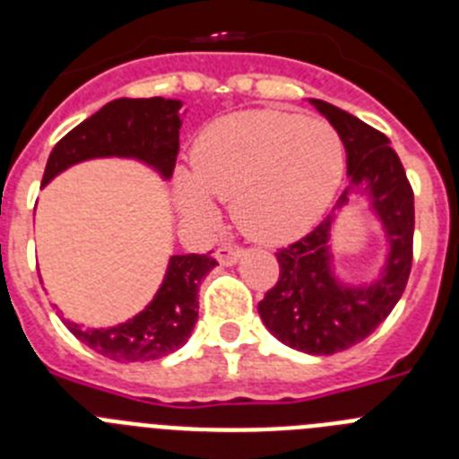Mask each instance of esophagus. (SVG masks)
I'll return each instance as SVG.
<instances>
[{"label":"esophagus","instance_id":"1","mask_svg":"<svg viewBox=\"0 0 459 459\" xmlns=\"http://www.w3.org/2000/svg\"><path fill=\"white\" fill-rule=\"evenodd\" d=\"M243 255L241 246H234V243H225L216 250V257L222 266H232L234 262H238V257Z\"/></svg>","mask_w":459,"mask_h":459}]
</instances>
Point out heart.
Wrapping results in <instances>:
<instances>
[{"label": "heart", "mask_w": 459, "mask_h": 459, "mask_svg": "<svg viewBox=\"0 0 459 459\" xmlns=\"http://www.w3.org/2000/svg\"><path fill=\"white\" fill-rule=\"evenodd\" d=\"M342 135L319 117L248 109L200 133L190 174L179 179L181 206L213 218L218 200L234 197V216L264 241L299 237L322 218L344 174Z\"/></svg>", "instance_id": "b5f03b06"}]
</instances>
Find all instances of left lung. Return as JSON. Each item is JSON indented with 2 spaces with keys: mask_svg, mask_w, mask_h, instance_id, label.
Masks as SVG:
<instances>
[{
  "mask_svg": "<svg viewBox=\"0 0 459 459\" xmlns=\"http://www.w3.org/2000/svg\"><path fill=\"white\" fill-rule=\"evenodd\" d=\"M335 126L347 149L351 184L335 209L350 202L351 190L366 186L372 209L388 238L386 266L372 285H342L331 269V225L326 216L312 232L275 253L280 278L257 310L271 333L299 351L328 356L366 340L400 301L413 257V190L388 137L366 121L326 103L310 100Z\"/></svg>",
  "mask_w": 459,
  "mask_h": 459,
  "instance_id": "1",
  "label": "left lung"
}]
</instances>
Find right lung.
Here are the masks:
<instances>
[{"mask_svg": "<svg viewBox=\"0 0 459 459\" xmlns=\"http://www.w3.org/2000/svg\"><path fill=\"white\" fill-rule=\"evenodd\" d=\"M179 100L117 99L78 124L56 142L48 158L40 186L89 158H137L152 165L163 179L172 177L179 153ZM218 262L206 255H174L163 285L140 315L112 328H82L66 322L71 333L93 351L117 360H156L172 354L190 338L197 322V291Z\"/></svg>", "mask_w": 459, "mask_h": 459, "instance_id": "obj_1", "label": "right lung"}]
</instances>
